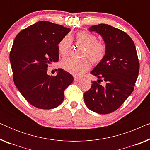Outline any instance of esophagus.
Here are the masks:
<instances>
[{
	"instance_id": "34e87169",
	"label": "esophagus",
	"mask_w": 150,
	"mask_h": 150,
	"mask_svg": "<svg viewBox=\"0 0 150 150\" xmlns=\"http://www.w3.org/2000/svg\"><path fill=\"white\" fill-rule=\"evenodd\" d=\"M74 81H79V80L81 79V77H79V76H74Z\"/></svg>"
}]
</instances>
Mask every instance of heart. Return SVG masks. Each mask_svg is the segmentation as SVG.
<instances>
[{
    "label": "heart",
    "instance_id": "1",
    "mask_svg": "<svg viewBox=\"0 0 150 150\" xmlns=\"http://www.w3.org/2000/svg\"><path fill=\"white\" fill-rule=\"evenodd\" d=\"M71 38L72 37L65 36L59 42L58 52L62 57L69 54L72 43ZM74 38L77 44L85 46L83 56L87 57L93 64H98L103 61L106 54V46L103 42L98 41L97 35L86 30H81L75 35ZM88 59L66 58L61 61V66L71 74L81 76L89 70L90 63Z\"/></svg>",
    "mask_w": 150,
    "mask_h": 150
}]
</instances>
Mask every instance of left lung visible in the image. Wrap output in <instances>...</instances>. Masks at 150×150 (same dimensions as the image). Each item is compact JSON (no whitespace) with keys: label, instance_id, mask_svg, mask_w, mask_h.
<instances>
[{"label":"left lung","instance_id":"left-lung-1","mask_svg":"<svg viewBox=\"0 0 150 150\" xmlns=\"http://www.w3.org/2000/svg\"><path fill=\"white\" fill-rule=\"evenodd\" d=\"M102 37L106 46V56L91 71L99 80L92 82L84 93L86 106L99 114L118 109L134 90L139 72V61L134 43L124 31L105 24L89 28ZM105 81L106 85H100Z\"/></svg>","mask_w":150,"mask_h":150}]
</instances>
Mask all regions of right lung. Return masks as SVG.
<instances>
[{"label": "right lung", "instance_id": "right-lung-1", "mask_svg": "<svg viewBox=\"0 0 150 150\" xmlns=\"http://www.w3.org/2000/svg\"><path fill=\"white\" fill-rule=\"evenodd\" d=\"M70 28L40 21L21 30L9 54L14 84L28 103L41 109L60 105L64 91L73 82L70 74L59 68L49 76V65L59 61L58 44Z\"/></svg>", "mask_w": 150, "mask_h": 150}]
</instances>
